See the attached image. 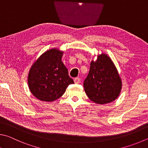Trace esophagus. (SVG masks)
<instances>
[{"mask_svg": "<svg viewBox=\"0 0 148 148\" xmlns=\"http://www.w3.org/2000/svg\"><path fill=\"white\" fill-rule=\"evenodd\" d=\"M74 82L75 84H79L81 82V79L79 78V77H76V78L74 79Z\"/></svg>", "mask_w": 148, "mask_h": 148, "instance_id": "34e87169", "label": "esophagus"}]
</instances>
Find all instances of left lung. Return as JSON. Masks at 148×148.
Listing matches in <instances>:
<instances>
[{
  "mask_svg": "<svg viewBox=\"0 0 148 148\" xmlns=\"http://www.w3.org/2000/svg\"><path fill=\"white\" fill-rule=\"evenodd\" d=\"M84 88L89 99L97 104H106L117 99L121 92V80L107 54L102 53L96 61L91 62Z\"/></svg>",
  "mask_w": 148,
  "mask_h": 148,
  "instance_id": "1",
  "label": "left lung"
}]
</instances>
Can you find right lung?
<instances>
[{
  "label": "right lung",
  "instance_id": "1",
  "mask_svg": "<svg viewBox=\"0 0 148 148\" xmlns=\"http://www.w3.org/2000/svg\"><path fill=\"white\" fill-rule=\"evenodd\" d=\"M63 52L52 49L39 57L31 67L28 83L32 94L43 101L58 99L69 84H73L62 62Z\"/></svg>",
  "mask_w": 148,
  "mask_h": 148
}]
</instances>
